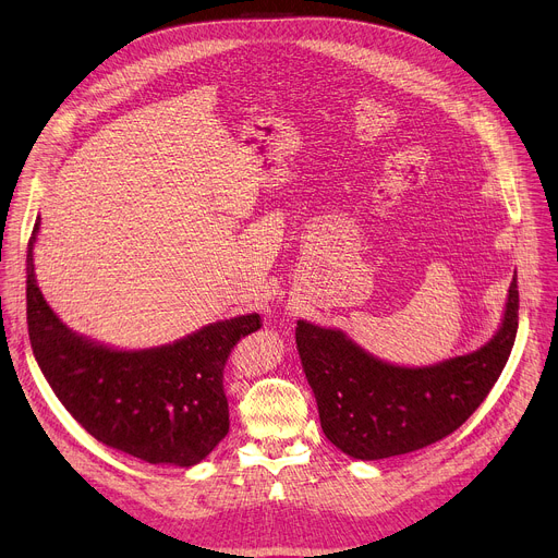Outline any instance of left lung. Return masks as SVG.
Segmentation results:
<instances>
[{
	"mask_svg": "<svg viewBox=\"0 0 558 558\" xmlns=\"http://www.w3.org/2000/svg\"><path fill=\"white\" fill-rule=\"evenodd\" d=\"M519 329L517 271L497 333L435 364H390L340 329L298 320L295 344L323 433L344 454L377 461L426 448L457 430L499 379Z\"/></svg>",
	"mask_w": 558,
	"mask_h": 558,
	"instance_id": "left-lung-1",
	"label": "left lung"
}]
</instances>
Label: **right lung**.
<instances>
[{"label":"right lung","mask_w":558,"mask_h":558,"mask_svg":"<svg viewBox=\"0 0 558 558\" xmlns=\"http://www.w3.org/2000/svg\"><path fill=\"white\" fill-rule=\"evenodd\" d=\"M39 218L26 254V315L35 360L65 411L97 441L147 463L190 468L227 435L222 368L235 342L260 329L245 313L149 349H117L72 331L35 276Z\"/></svg>","instance_id":"add662e5"}]
</instances>
